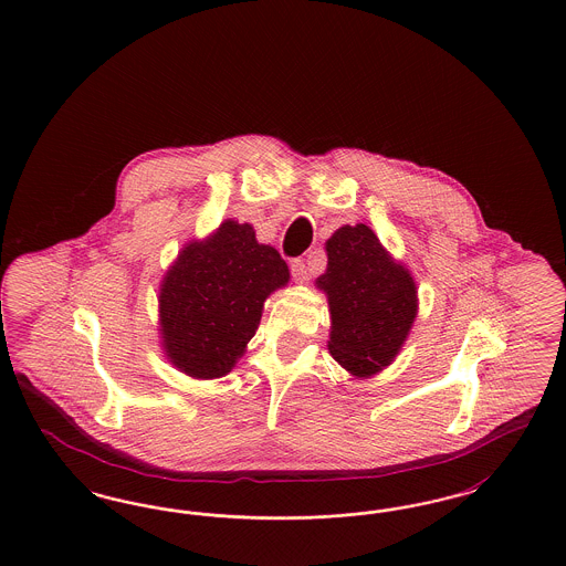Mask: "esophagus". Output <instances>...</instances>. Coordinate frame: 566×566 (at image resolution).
Returning a JSON list of instances; mask_svg holds the SVG:
<instances>
[{"instance_id": "1", "label": "esophagus", "mask_w": 566, "mask_h": 566, "mask_svg": "<svg viewBox=\"0 0 566 566\" xmlns=\"http://www.w3.org/2000/svg\"><path fill=\"white\" fill-rule=\"evenodd\" d=\"M291 271H293V277H295V282H298V284H303V282L307 280V275H310L307 263L301 261V259H295V261L291 263Z\"/></svg>"}]
</instances>
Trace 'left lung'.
I'll use <instances>...</instances> for the list:
<instances>
[{
  "mask_svg": "<svg viewBox=\"0 0 566 566\" xmlns=\"http://www.w3.org/2000/svg\"><path fill=\"white\" fill-rule=\"evenodd\" d=\"M326 271L316 280L328 301V352L352 376H376L403 348L418 316V289L403 263L358 222L326 243Z\"/></svg>",
  "mask_w": 566,
  "mask_h": 566,
  "instance_id": "1",
  "label": "left lung"
}]
</instances>
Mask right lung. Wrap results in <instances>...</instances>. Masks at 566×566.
<instances>
[{
	"mask_svg": "<svg viewBox=\"0 0 566 566\" xmlns=\"http://www.w3.org/2000/svg\"><path fill=\"white\" fill-rule=\"evenodd\" d=\"M291 280L289 265L252 224L227 218L187 243L163 275L159 333L165 358L192 379L227 376L254 337L265 301Z\"/></svg>",
	"mask_w": 566,
	"mask_h": 566,
	"instance_id": "obj_1",
	"label": "right lung"
}]
</instances>
